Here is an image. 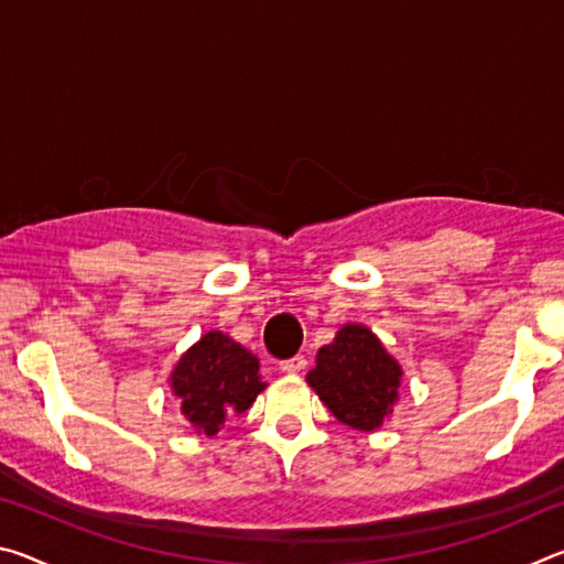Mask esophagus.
Segmentation results:
<instances>
[{"instance_id":"obj_1","label":"esophagus","mask_w":564,"mask_h":564,"mask_svg":"<svg viewBox=\"0 0 564 564\" xmlns=\"http://www.w3.org/2000/svg\"><path fill=\"white\" fill-rule=\"evenodd\" d=\"M305 370V358L303 356H295L289 360H281V373L285 376H299Z\"/></svg>"}]
</instances>
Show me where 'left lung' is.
I'll use <instances>...</instances> for the list:
<instances>
[{
    "label": "left lung",
    "mask_w": 564,
    "mask_h": 564,
    "mask_svg": "<svg viewBox=\"0 0 564 564\" xmlns=\"http://www.w3.org/2000/svg\"><path fill=\"white\" fill-rule=\"evenodd\" d=\"M305 383L343 425L370 433L393 413L403 368L368 326L343 323L336 338L318 350Z\"/></svg>",
    "instance_id": "1"
}]
</instances>
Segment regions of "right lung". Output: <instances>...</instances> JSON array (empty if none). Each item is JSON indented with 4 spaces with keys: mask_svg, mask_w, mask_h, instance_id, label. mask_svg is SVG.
<instances>
[{
    "mask_svg": "<svg viewBox=\"0 0 564 564\" xmlns=\"http://www.w3.org/2000/svg\"><path fill=\"white\" fill-rule=\"evenodd\" d=\"M169 386L194 433L214 437L228 415L251 408L269 383L251 350L221 330H208L176 360Z\"/></svg>",
    "mask_w": 564,
    "mask_h": 564,
    "instance_id": "right-lung-1",
    "label": "right lung"
}]
</instances>
